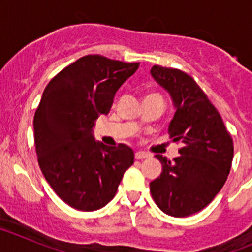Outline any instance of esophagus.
I'll return each instance as SVG.
<instances>
[{"instance_id":"1","label":"esophagus","mask_w":252,"mask_h":252,"mask_svg":"<svg viewBox=\"0 0 252 252\" xmlns=\"http://www.w3.org/2000/svg\"><path fill=\"white\" fill-rule=\"evenodd\" d=\"M149 157H150V155H149L148 153H145V151H136V153H135V158H136L137 160L146 159V158Z\"/></svg>"}]
</instances>
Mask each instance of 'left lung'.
<instances>
[{
	"label": "left lung",
	"instance_id": "obj_1",
	"mask_svg": "<svg viewBox=\"0 0 252 252\" xmlns=\"http://www.w3.org/2000/svg\"><path fill=\"white\" fill-rule=\"evenodd\" d=\"M150 73L170 94L175 112L169 135L183 145L173 161L155 155L162 170L150 183V192L162 212L187 217L208 206L222 189L232 164L233 142L221 115L190 75L160 65Z\"/></svg>",
	"mask_w": 252,
	"mask_h": 252
}]
</instances>
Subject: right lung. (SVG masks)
Listing matches in <instances>:
<instances>
[{
	"instance_id": "1",
	"label": "right lung",
	"mask_w": 252,
	"mask_h": 252,
	"mask_svg": "<svg viewBox=\"0 0 252 252\" xmlns=\"http://www.w3.org/2000/svg\"><path fill=\"white\" fill-rule=\"evenodd\" d=\"M140 63L86 55L46 86L34 116L37 160L58 197L79 211H95L115 197L133 164L130 146H107L93 137L99 115Z\"/></svg>"
}]
</instances>
